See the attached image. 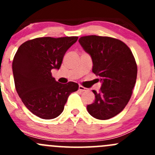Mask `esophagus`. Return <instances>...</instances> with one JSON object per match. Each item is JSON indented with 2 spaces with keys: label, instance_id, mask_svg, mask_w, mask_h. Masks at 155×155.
Segmentation results:
<instances>
[{
  "label": "esophagus",
  "instance_id": "34e87169",
  "mask_svg": "<svg viewBox=\"0 0 155 155\" xmlns=\"http://www.w3.org/2000/svg\"><path fill=\"white\" fill-rule=\"evenodd\" d=\"M86 89V87H84L82 85H79V91H87Z\"/></svg>",
  "mask_w": 155,
  "mask_h": 155
}]
</instances>
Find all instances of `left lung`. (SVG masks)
<instances>
[{"label":"left lung","instance_id":"1","mask_svg":"<svg viewBox=\"0 0 155 155\" xmlns=\"http://www.w3.org/2000/svg\"><path fill=\"white\" fill-rule=\"evenodd\" d=\"M79 42L91 57L92 72L102 82L99 92L92 91L95 100L87 110L97 119H109L120 113L130 99L137 76L135 58L118 39L91 35L80 37Z\"/></svg>","mask_w":155,"mask_h":155}]
</instances>
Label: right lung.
Instances as JSON below:
<instances>
[{
    "label": "right lung",
    "instance_id": "1",
    "mask_svg": "<svg viewBox=\"0 0 155 155\" xmlns=\"http://www.w3.org/2000/svg\"><path fill=\"white\" fill-rule=\"evenodd\" d=\"M78 37H39L28 40L17 50L12 73L16 91L21 101L34 115L52 119L61 114L69 95L79 85L61 84L51 76L52 69L59 70L68 48Z\"/></svg>",
    "mask_w": 155,
    "mask_h": 155
}]
</instances>
